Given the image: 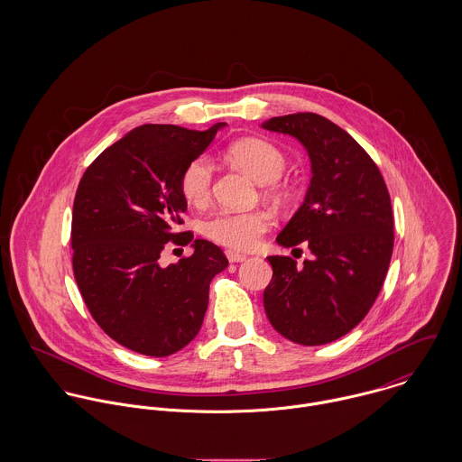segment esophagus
Segmentation results:
<instances>
[{"label":"esophagus","mask_w":462,"mask_h":462,"mask_svg":"<svg viewBox=\"0 0 462 462\" xmlns=\"http://www.w3.org/2000/svg\"><path fill=\"white\" fill-rule=\"evenodd\" d=\"M226 256L231 263H240L245 260V254H240V253H235V251H226Z\"/></svg>","instance_id":"1"}]
</instances>
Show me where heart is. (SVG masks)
Listing matches in <instances>:
<instances>
[{
	"label": "heart",
	"mask_w": 462,
	"mask_h": 462,
	"mask_svg": "<svg viewBox=\"0 0 462 462\" xmlns=\"http://www.w3.org/2000/svg\"><path fill=\"white\" fill-rule=\"evenodd\" d=\"M226 158L244 169L258 183H266V192L281 196L284 187L281 174L286 169V156L272 142L263 138H242L226 149ZM213 165L206 156L187 163L180 178L183 198L190 204L202 206L211 196ZM270 215L264 209L218 211L202 222V235L211 242L233 251L253 249L270 227Z\"/></svg>",
	"instance_id": "b5f03b06"
}]
</instances>
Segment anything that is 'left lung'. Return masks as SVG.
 Masks as SVG:
<instances>
[{"label":"left lung","mask_w":462,"mask_h":462,"mask_svg":"<svg viewBox=\"0 0 462 462\" xmlns=\"http://www.w3.org/2000/svg\"><path fill=\"white\" fill-rule=\"evenodd\" d=\"M263 128L299 138L313 169L304 204L277 236L282 247L308 245L313 258L302 266L266 258L264 311L290 341L326 345L354 329L383 288L395 244L390 192L370 154L329 119L299 112Z\"/></svg>","instance_id":"obj_1"}]
</instances>
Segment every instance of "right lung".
<instances>
[{
    "instance_id": "add662e5",
    "label": "right lung",
    "mask_w": 462,
    "mask_h": 462,
    "mask_svg": "<svg viewBox=\"0 0 462 462\" xmlns=\"http://www.w3.org/2000/svg\"><path fill=\"white\" fill-rule=\"evenodd\" d=\"M206 132L143 125L106 147L83 172L72 206V272L87 310L112 339L133 352L165 357L202 326L211 279L227 266L215 244L194 240V254L160 266L180 233L187 199L180 178L211 143Z\"/></svg>"
}]
</instances>
